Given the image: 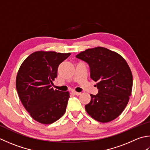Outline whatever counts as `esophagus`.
Listing matches in <instances>:
<instances>
[{
    "label": "esophagus",
    "mask_w": 150,
    "mask_h": 150,
    "mask_svg": "<svg viewBox=\"0 0 150 150\" xmlns=\"http://www.w3.org/2000/svg\"><path fill=\"white\" fill-rule=\"evenodd\" d=\"M73 93H74V94L77 95V96H79V95L81 94V93H80V92H75V90H73Z\"/></svg>",
    "instance_id": "1"
}]
</instances>
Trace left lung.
I'll return each instance as SVG.
<instances>
[{
    "instance_id": "left-lung-1",
    "label": "left lung",
    "mask_w": 150,
    "mask_h": 150,
    "mask_svg": "<svg viewBox=\"0 0 150 150\" xmlns=\"http://www.w3.org/2000/svg\"><path fill=\"white\" fill-rule=\"evenodd\" d=\"M76 58L88 64L90 78L98 82L96 95L85 105L93 119L106 123L118 117L127 106L131 94L133 75L122 56L104 47L86 49Z\"/></svg>"
}]
</instances>
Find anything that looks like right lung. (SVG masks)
<instances>
[{"label": "right lung", "mask_w": 150, "mask_h": 150, "mask_svg": "<svg viewBox=\"0 0 150 150\" xmlns=\"http://www.w3.org/2000/svg\"><path fill=\"white\" fill-rule=\"evenodd\" d=\"M71 53L37 51L29 55L17 73L16 89L32 118L43 124L57 121L66 112L68 92L52 88L58 66Z\"/></svg>", "instance_id": "obj_1"}]
</instances>
